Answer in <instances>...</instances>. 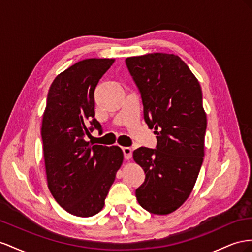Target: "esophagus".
<instances>
[{
	"instance_id": "34e87169",
	"label": "esophagus",
	"mask_w": 252,
	"mask_h": 252,
	"mask_svg": "<svg viewBox=\"0 0 252 252\" xmlns=\"http://www.w3.org/2000/svg\"><path fill=\"white\" fill-rule=\"evenodd\" d=\"M122 152H124L126 159H130L132 157V149L130 147H122Z\"/></svg>"
}]
</instances>
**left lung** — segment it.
<instances>
[{"mask_svg":"<svg viewBox=\"0 0 252 252\" xmlns=\"http://www.w3.org/2000/svg\"><path fill=\"white\" fill-rule=\"evenodd\" d=\"M126 64L140 93L143 118L157 135L155 149L133 152L146 174L136 197L147 211L169 214L189 197L203 163L207 117L202 89L175 55L130 57Z\"/></svg>","mask_w":252,"mask_h":252,"instance_id":"left-lung-1","label":"left lung"}]
</instances>
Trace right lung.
<instances>
[{
    "instance_id": "obj_1",
    "label": "right lung",
    "mask_w": 252,
    "mask_h": 252,
    "mask_svg": "<svg viewBox=\"0 0 252 252\" xmlns=\"http://www.w3.org/2000/svg\"><path fill=\"white\" fill-rule=\"evenodd\" d=\"M114 61H79L55 78L47 94L41 135L48 189L76 217L101 211L124 160L119 147L85 140L95 128L102 130L95 118L94 92Z\"/></svg>"
}]
</instances>
